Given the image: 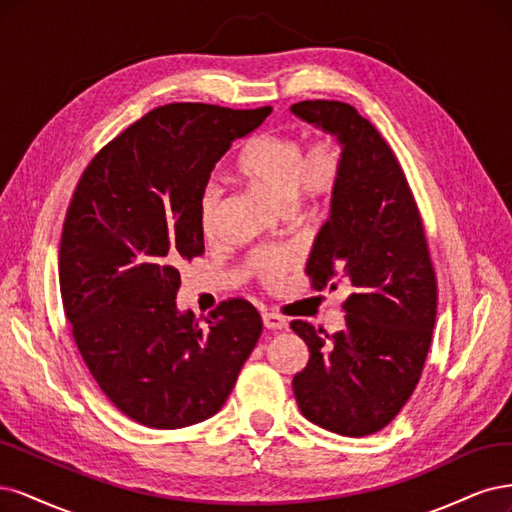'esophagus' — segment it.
Returning <instances> with one entry per match:
<instances>
[{
  "label": "esophagus",
  "instance_id": "34e87169",
  "mask_svg": "<svg viewBox=\"0 0 512 512\" xmlns=\"http://www.w3.org/2000/svg\"><path fill=\"white\" fill-rule=\"evenodd\" d=\"M263 325L266 329H272V332H278V329H285L287 321L278 315V312H263Z\"/></svg>",
  "mask_w": 512,
  "mask_h": 512
}]
</instances>
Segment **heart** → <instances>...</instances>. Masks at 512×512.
<instances>
[{
	"mask_svg": "<svg viewBox=\"0 0 512 512\" xmlns=\"http://www.w3.org/2000/svg\"><path fill=\"white\" fill-rule=\"evenodd\" d=\"M344 170V146L334 134H319L304 148L293 134H268L255 140L240 155L236 174L242 183L266 195L268 200L293 210L300 200H323L338 187ZM294 204L291 205L290 202ZM223 193L217 185H206L200 195V227L206 238L219 229ZM298 261L291 251H255L244 270L261 285L274 287L289 276Z\"/></svg>",
	"mask_w": 512,
	"mask_h": 512,
	"instance_id": "heart-1",
	"label": "heart"
}]
</instances>
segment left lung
<instances>
[{"mask_svg":"<svg viewBox=\"0 0 512 512\" xmlns=\"http://www.w3.org/2000/svg\"><path fill=\"white\" fill-rule=\"evenodd\" d=\"M291 112L344 146L306 274L317 291L351 287L340 332L291 321L310 353L293 393L308 421L361 438L389 425L419 383L436 323V274L415 197L376 127L334 100L298 102Z\"/></svg>","mask_w":512,"mask_h":512,"instance_id":"left-lung-1","label":"left lung"}]
</instances>
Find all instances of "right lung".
<instances>
[{
    "instance_id": "right-lung-1",
    "label": "right lung",
    "mask_w": 512,
    "mask_h": 512,
    "mask_svg": "<svg viewBox=\"0 0 512 512\" xmlns=\"http://www.w3.org/2000/svg\"><path fill=\"white\" fill-rule=\"evenodd\" d=\"M270 112L159 106L78 180L59 249L63 310L95 383L136 423L176 430L217 415L261 336L251 302H221L200 325L176 293L180 261L204 253L210 172Z\"/></svg>"
}]
</instances>
